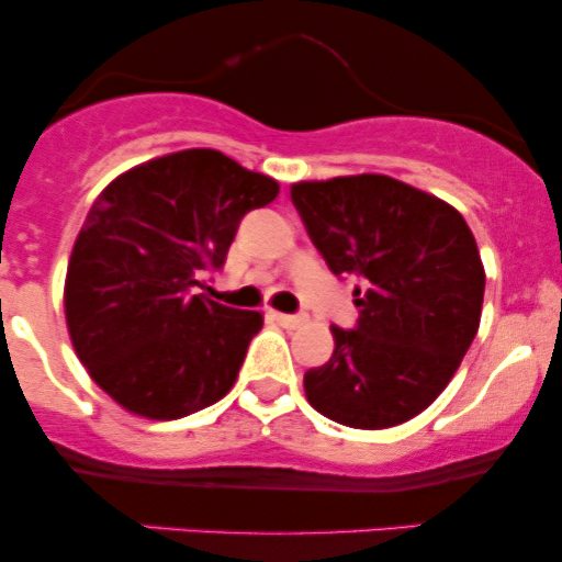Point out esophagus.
<instances>
[{
  "instance_id": "34e87169",
  "label": "esophagus",
  "mask_w": 562,
  "mask_h": 562,
  "mask_svg": "<svg viewBox=\"0 0 562 562\" xmlns=\"http://www.w3.org/2000/svg\"><path fill=\"white\" fill-rule=\"evenodd\" d=\"M272 319L282 327H299L303 322L301 314H282V312H272Z\"/></svg>"
}]
</instances>
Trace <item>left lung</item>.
<instances>
[{"label":"left lung","mask_w":562,"mask_h":562,"mask_svg":"<svg viewBox=\"0 0 562 562\" xmlns=\"http://www.w3.org/2000/svg\"><path fill=\"white\" fill-rule=\"evenodd\" d=\"M290 198L330 272L357 280L359 319L333 325V357L303 375L308 404L348 428L412 420L479 333L486 274L473 232L449 203L383 173L301 182Z\"/></svg>","instance_id":"8db88e82"}]
</instances>
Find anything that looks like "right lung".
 I'll return each mask as SVG.
<instances>
[{
  "mask_svg": "<svg viewBox=\"0 0 562 562\" xmlns=\"http://www.w3.org/2000/svg\"><path fill=\"white\" fill-rule=\"evenodd\" d=\"M280 184L216 150L121 173L94 200L66 277V319L89 375L124 409L177 420L232 389L259 312L195 293L227 261L243 216Z\"/></svg>",
  "mask_w": 562,
  "mask_h": 562,
  "instance_id": "add662e5",
  "label": "right lung"
}]
</instances>
